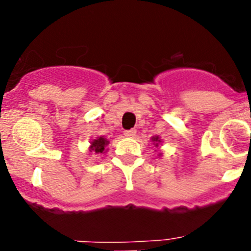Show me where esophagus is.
<instances>
[{"label":"esophagus","mask_w":251,"mask_h":251,"mask_svg":"<svg viewBox=\"0 0 251 251\" xmlns=\"http://www.w3.org/2000/svg\"><path fill=\"white\" fill-rule=\"evenodd\" d=\"M136 135V130H127V131H125V132H124V136H125V137H133V136Z\"/></svg>","instance_id":"1"}]
</instances>
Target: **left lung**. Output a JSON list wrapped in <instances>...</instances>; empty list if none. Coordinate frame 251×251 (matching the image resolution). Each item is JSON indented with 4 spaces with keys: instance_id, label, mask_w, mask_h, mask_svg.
<instances>
[{
    "instance_id": "obj_1",
    "label": "left lung",
    "mask_w": 251,
    "mask_h": 251,
    "mask_svg": "<svg viewBox=\"0 0 251 251\" xmlns=\"http://www.w3.org/2000/svg\"><path fill=\"white\" fill-rule=\"evenodd\" d=\"M151 142H153V144L156 147V148H159V147L161 146V142H163V141L160 140V137H159V136H153V137H151ZM158 151H159L158 156L163 155V153H161V151H160V149H158Z\"/></svg>"
}]
</instances>
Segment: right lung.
I'll return each mask as SVG.
<instances>
[{
  "instance_id": "1",
  "label": "right lung",
  "mask_w": 251,
  "mask_h": 251,
  "mask_svg": "<svg viewBox=\"0 0 251 251\" xmlns=\"http://www.w3.org/2000/svg\"><path fill=\"white\" fill-rule=\"evenodd\" d=\"M109 144V141L104 137V136H100L96 137L95 140L90 142V147H88V151L95 155H102V154L107 153L108 148L107 146Z\"/></svg>"
}]
</instances>
